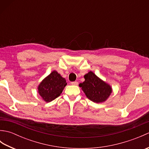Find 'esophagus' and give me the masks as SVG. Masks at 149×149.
<instances>
[{
    "instance_id": "esophagus-1",
    "label": "esophagus",
    "mask_w": 149,
    "mask_h": 149,
    "mask_svg": "<svg viewBox=\"0 0 149 149\" xmlns=\"http://www.w3.org/2000/svg\"><path fill=\"white\" fill-rule=\"evenodd\" d=\"M71 84H72V85H74V86H77V85H78V82H77V81L72 82Z\"/></svg>"
}]
</instances>
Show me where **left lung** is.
Wrapping results in <instances>:
<instances>
[{
    "mask_svg": "<svg viewBox=\"0 0 149 149\" xmlns=\"http://www.w3.org/2000/svg\"><path fill=\"white\" fill-rule=\"evenodd\" d=\"M84 77V81L79 86L88 99L95 103L106 102L113 92L111 85L101 79L91 71L85 74Z\"/></svg>",
    "mask_w": 149,
    "mask_h": 149,
    "instance_id": "1",
    "label": "left lung"
}]
</instances>
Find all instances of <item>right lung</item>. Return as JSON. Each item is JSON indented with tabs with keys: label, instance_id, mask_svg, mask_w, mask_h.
I'll list each match as a JSON object with an SVG mask.
<instances>
[{
	"label": "right lung",
	"instance_id": "1",
	"mask_svg": "<svg viewBox=\"0 0 149 149\" xmlns=\"http://www.w3.org/2000/svg\"><path fill=\"white\" fill-rule=\"evenodd\" d=\"M67 83L56 70L52 71L38 86V92L46 102H50L58 97Z\"/></svg>",
	"mask_w": 149,
	"mask_h": 149
}]
</instances>
